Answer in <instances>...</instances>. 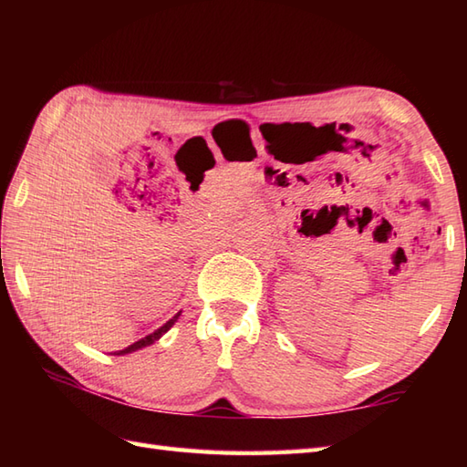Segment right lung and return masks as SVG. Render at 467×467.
Masks as SVG:
<instances>
[{
    "label": "right lung",
    "mask_w": 467,
    "mask_h": 467,
    "mask_svg": "<svg viewBox=\"0 0 467 467\" xmlns=\"http://www.w3.org/2000/svg\"><path fill=\"white\" fill-rule=\"evenodd\" d=\"M181 313L182 311H178L174 317H172V319L171 321H166L162 327H161V329H156L154 333H150V335H146V337H142V339L140 341H136V343H132V345H128L126 347V349H120V351H114V355H128V353H134V351H138V349H144V347H148V345H152L154 341H158V339H161V337L168 331V329H171V327L178 321V317H181Z\"/></svg>",
    "instance_id": "1"
}]
</instances>
